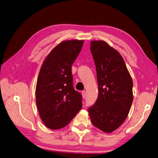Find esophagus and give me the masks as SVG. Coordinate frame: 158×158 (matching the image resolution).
I'll use <instances>...</instances> for the list:
<instances>
[{
  "mask_svg": "<svg viewBox=\"0 0 158 158\" xmlns=\"http://www.w3.org/2000/svg\"><path fill=\"white\" fill-rule=\"evenodd\" d=\"M82 95H83V98H84V99H85L86 98V91L85 90H83L82 91Z\"/></svg>",
  "mask_w": 158,
  "mask_h": 158,
  "instance_id": "obj_1",
  "label": "esophagus"
}]
</instances>
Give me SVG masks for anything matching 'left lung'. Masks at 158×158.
Returning <instances> with one entry per match:
<instances>
[{
  "label": "left lung",
  "mask_w": 158,
  "mask_h": 158,
  "mask_svg": "<svg viewBox=\"0 0 158 158\" xmlns=\"http://www.w3.org/2000/svg\"><path fill=\"white\" fill-rule=\"evenodd\" d=\"M98 96L88 110L94 126L111 133L126 119L133 100V80L121 54L103 40H92Z\"/></svg>",
  "instance_id": "obj_1"
}]
</instances>
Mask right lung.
<instances>
[{
    "label": "right lung",
    "mask_w": 158,
    "mask_h": 158,
    "mask_svg": "<svg viewBox=\"0 0 158 158\" xmlns=\"http://www.w3.org/2000/svg\"><path fill=\"white\" fill-rule=\"evenodd\" d=\"M83 40L60 43L49 53L40 69L36 103L40 118L50 129L68 125L82 108V96L73 89L72 66Z\"/></svg>",
    "instance_id": "add662e5"
}]
</instances>
